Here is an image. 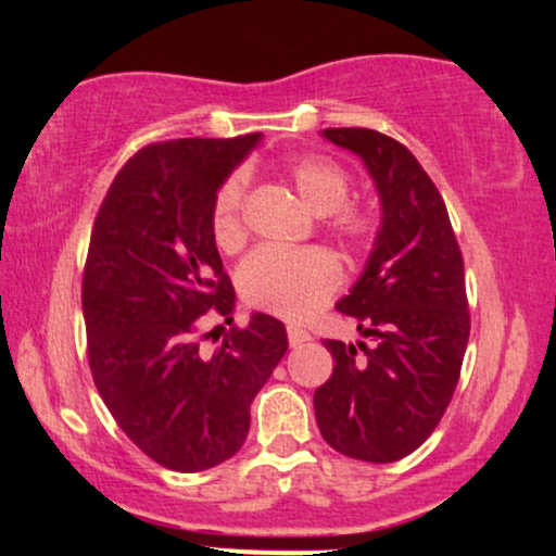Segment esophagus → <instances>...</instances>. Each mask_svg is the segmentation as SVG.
Returning a JSON list of instances; mask_svg holds the SVG:
<instances>
[{"label":"esophagus","mask_w":556,"mask_h":556,"mask_svg":"<svg viewBox=\"0 0 556 556\" xmlns=\"http://www.w3.org/2000/svg\"><path fill=\"white\" fill-rule=\"evenodd\" d=\"M287 340H290V348H300L311 340V334L303 327H287Z\"/></svg>","instance_id":"34e87169"}]
</instances>
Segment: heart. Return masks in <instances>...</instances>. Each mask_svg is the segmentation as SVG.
Wrapping results in <instances>:
<instances>
[{
	"label": "heart",
	"mask_w": 556,
	"mask_h": 556,
	"mask_svg": "<svg viewBox=\"0 0 556 556\" xmlns=\"http://www.w3.org/2000/svg\"><path fill=\"white\" fill-rule=\"evenodd\" d=\"M292 188L300 201L316 216H324L327 227L348 245H363L374 235V216L366 208L348 206L350 177L327 162L305 156L287 167ZM245 185L232 175L216 190L212 206V235L222 251H235L245 238L242 225ZM342 285V269L334 256L321 248L308 251H277L258 248L240 264L238 290L242 300L266 314L303 321L327 305Z\"/></svg>",
	"instance_id": "obj_1"
}]
</instances>
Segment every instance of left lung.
Wrapping results in <instances>:
<instances>
[{"label":"left lung","mask_w":556,"mask_h":556,"mask_svg":"<svg viewBox=\"0 0 556 556\" xmlns=\"http://www.w3.org/2000/svg\"><path fill=\"white\" fill-rule=\"evenodd\" d=\"M321 136L366 164L381 227L337 303L371 342H324L334 371L314 392L316 424L342 455L394 463L431 437L460 379L470 334L463 253L437 185L400 140L368 127Z\"/></svg>","instance_id":"obj_1"}]
</instances>
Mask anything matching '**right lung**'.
I'll return each instance as SVG.
<instances>
[{"instance_id":"right-lung-1","label":"right lung","mask_w":556,"mask_h":556,"mask_svg":"<svg viewBox=\"0 0 556 556\" xmlns=\"http://www.w3.org/2000/svg\"><path fill=\"white\" fill-rule=\"evenodd\" d=\"M261 132L180 138L140 149L96 214L83 318L101 400L143 455L177 473L229 460L251 402L287 353L285 324L253 314L214 353L206 314L232 324L235 287L212 235L216 190Z\"/></svg>"}]
</instances>
